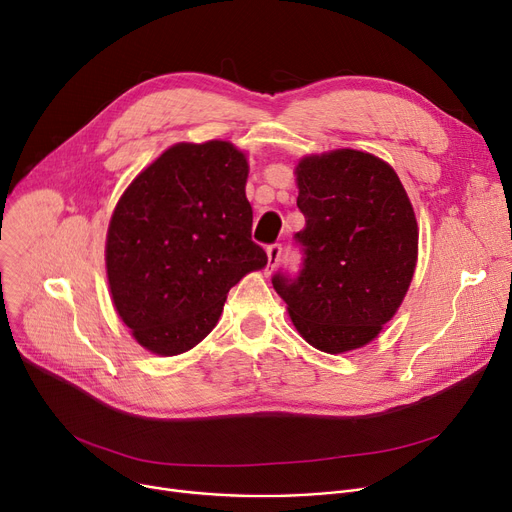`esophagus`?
Here are the masks:
<instances>
[{
    "instance_id": "esophagus-1",
    "label": "esophagus",
    "mask_w": 512,
    "mask_h": 512,
    "mask_svg": "<svg viewBox=\"0 0 512 512\" xmlns=\"http://www.w3.org/2000/svg\"><path fill=\"white\" fill-rule=\"evenodd\" d=\"M280 257H282V244H278V242L270 244V247H268V263H270V268H276Z\"/></svg>"
}]
</instances>
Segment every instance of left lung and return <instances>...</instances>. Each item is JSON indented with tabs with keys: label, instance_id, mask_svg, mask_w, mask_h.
I'll use <instances>...</instances> for the list:
<instances>
[{
	"label": "left lung",
	"instance_id": "8db88e82",
	"mask_svg": "<svg viewBox=\"0 0 512 512\" xmlns=\"http://www.w3.org/2000/svg\"><path fill=\"white\" fill-rule=\"evenodd\" d=\"M305 228L297 274L272 276L299 335L320 351L370 343L404 301L418 228L397 173L360 150L307 157L297 167Z\"/></svg>",
	"mask_w": 512,
	"mask_h": 512
}]
</instances>
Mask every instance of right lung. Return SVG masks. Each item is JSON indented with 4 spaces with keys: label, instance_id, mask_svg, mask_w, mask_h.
I'll use <instances>...</instances> for the list:
<instances>
[{
    "label": "right lung",
    "instance_id": "obj_1",
    "mask_svg": "<svg viewBox=\"0 0 512 512\" xmlns=\"http://www.w3.org/2000/svg\"><path fill=\"white\" fill-rule=\"evenodd\" d=\"M247 175V159L228 142L175 144L121 196L106 274L121 320L152 353L201 343L230 288L268 263L251 240Z\"/></svg>",
    "mask_w": 512,
    "mask_h": 512
}]
</instances>
